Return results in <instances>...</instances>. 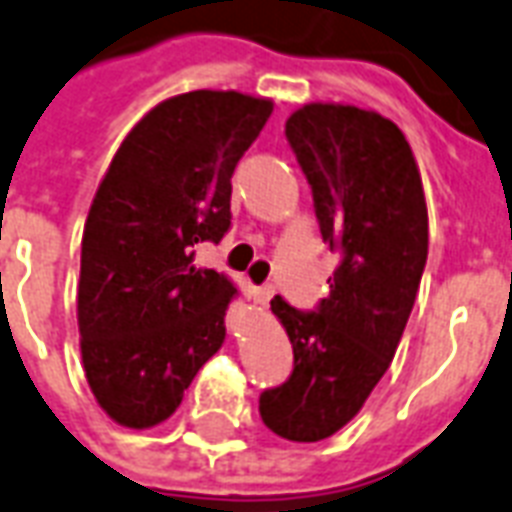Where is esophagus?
I'll list each match as a JSON object with an SVG mask.
<instances>
[{"instance_id":"1","label":"esophagus","mask_w":512,"mask_h":512,"mask_svg":"<svg viewBox=\"0 0 512 512\" xmlns=\"http://www.w3.org/2000/svg\"><path fill=\"white\" fill-rule=\"evenodd\" d=\"M273 298V287L268 284V287H257L255 290V303H260V306H268Z\"/></svg>"}]
</instances>
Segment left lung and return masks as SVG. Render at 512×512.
I'll use <instances>...</instances> for the list:
<instances>
[{"instance_id": "1", "label": "left lung", "mask_w": 512, "mask_h": 512, "mask_svg": "<svg viewBox=\"0 0 512 512\" xmlns=\"http://www.w3.org/2000/svg\"><path fill=\"white\" fill-rule=\"evenodd\" d=\"M284 134L341 265L317 311L271 300L295 368L260 395V416L279 438L317 443L360 413L395 357L427 263V201L411 144L373 109L311 101Z\"/></svg>"}]
</instances>
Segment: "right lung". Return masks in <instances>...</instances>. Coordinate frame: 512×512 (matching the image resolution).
Segmentation results:
<instances>
[{"mask_svg": "<svg viewBox=\"0 0 512 512\" xmlns=\"http://www.w3.org/2000/svg\"><path fill=\"white\" fill-rule=\"evenodd\" d=\"M273 101L190 91L155 104L117 147L83 230L77 325L88 386L109 419L150 429L225 341L239 295L195 244L230 228V177Z\"/></svg>", "mask_w": 512, "mask_h": 512, "instance_id": "right-lung-1", "label": "right lung"}]
</instances>
